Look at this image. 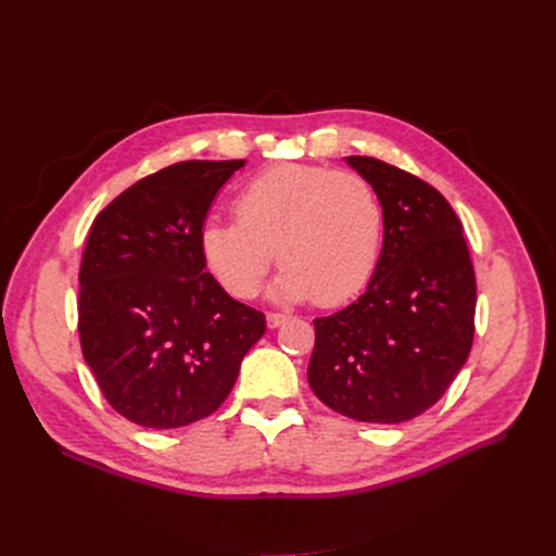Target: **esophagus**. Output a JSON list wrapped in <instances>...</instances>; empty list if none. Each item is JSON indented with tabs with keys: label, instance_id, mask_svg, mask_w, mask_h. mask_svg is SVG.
<instances>
[{
	"label": "esophagus",
	"instance_id": "obj_1",
	"mask_svg": "<svg viewBox=\"0 0 556 556\" xmlns=\"http://www.w3.org/2000/svg\"><path fill=\"white\" fill-rule=\"evenodd\" d=\"M287 321V314H280V312H269L267 314V326L274 330V328H280L282 324Z\"/></svg>",
	"mask_w": 556,
	"mask_h": 556
}]
</instances>
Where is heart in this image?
<instances>
[{
  "instance_id": "obj_1",
  "label": "heart",
  "mask_w": 556,
  "mask_h": 556,
  "mask_svg": "<svg viewBox=\"0 0 556 556\" xmlns=\"http://www.w3.org/2000/svg\"><path fill=\"white\" fill-rule=\"evenodd\" d=\"M235 222H205L201 253L235 299L257 294L278 255L280 301L339 305L371 278L382 244V207L355 172L276 165L251 178L232 201Z\"/></svg>"
}]
</instances>
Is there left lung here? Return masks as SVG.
Listing matches in <instances>:
<instances>
[{"mask_svg": "<svg viewBox=\"0 0 556 556\" xmlns=\"http://www.w3.org/2000/svg\"><path fill=\"white\" fill-rule=\"evenodd\" d=\"M346 163L374 185L384 242L366 292L314 319L307 382L324 405L364 422L430 409L468 359L478 287L453 205L378 157Z\"/></svg>", "mask_w": 556, "mask_h": 556, "instance_id": "1", "label": "left lung"}]
</instances>
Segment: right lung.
<instances>
[{
    "label": "right lung",
    "instance_id": "1",
    "mask_svg": "<svg viewBox=\"0 0 556 556\" xmlns=\"http://www.w3.org/2000/svg\"><path fill=\"white\" fill-rule=\"evenodd\" d=\"M244 161H185L130 185L92 222L78 271V337L109 405L153 430L219 409L267 330L205 271L199 235Z\"/></svg>",
    "mask_w": 556,
    "mask_h": 556
}]
</instances>
